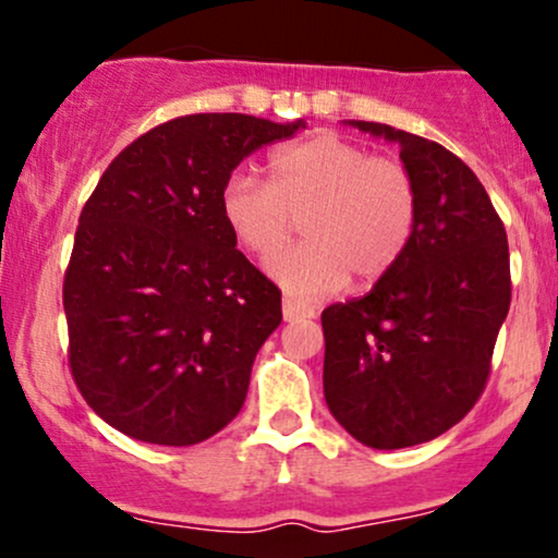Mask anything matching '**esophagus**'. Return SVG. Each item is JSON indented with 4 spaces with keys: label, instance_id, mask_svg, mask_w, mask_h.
I'll return each instance as SVG.
<instances>
[{
    "label": "esophagus",
    "instance_id": "34e87169",
    "mask_svg": "<svg viewBox=\"0 0 558 558\" xmlns=\"http://www.w3.org/2000/svg\"><path fill=\"white\" fill-rule=\"evenodd\" d=\"M312 317H317L315 306L301 304V301L291 299V296L283 299V319H286V323H293V319H312Z\"/></svg>",
    "mask_w": 558,
    "mask_h": 558
}]
</instances>
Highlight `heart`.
Segmentation results:
<instances>
[{"label": "heart", "instance_id": "heart-1", "mask_svg": "<svg viewBox=\"0 0 558 558\" xmlns=\"http://www.w3.org/2000/svg\"><path fill=\"white\" fill-rule=\"evenodd\" d=\"M270 170L272 185L233 172L220 207L233 239L254 257H270L292 218L307 213V241L267 262V275L291 296L323 299L351 272L377 280L401 259L417 222V189L401 162L319 133L275 151Z\"/></svg>", "mask_w": 558, "mask_h": 558}]
</instances>
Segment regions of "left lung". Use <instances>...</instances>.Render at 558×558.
Segmentation results:
<instances>
[{"mask_svg":"<svg viewBox=\"0 0 558 558\" xmlns=\"http://www.w3.org/2000/svg\"><path fill=\"white\" fill-rule=\"evenodd\" d=\"M399 144L417 189L401 259L367 296L323 312L330 414L369 448L438 438L475 407L511 301L509 243L488 191L457 155L414 133L345 120Z\"/></svg>","mask_w":558,"mask_h":558,"instance_id":"left-lung-1","label":"left lung"}]
</instances>
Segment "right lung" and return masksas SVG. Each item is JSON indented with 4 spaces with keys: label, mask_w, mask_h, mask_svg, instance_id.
Returning <instances> with one entry per match:
<instances>
[{
    "label": "right lung",
    "mask_w": 558,
    "mask_h": 558,
    "mask_svg": "<svg viewBox=\"0 0 558 558\" xmlns=\"http://www.w3.org/2000/svg\"><path fill=\"white\" fill-rule=\"evenodd\" d=\"M304 125L185 114L125 146L99 178L62 304L75 386L114 430L194 446L241 412L283 310L278 288L235 248L220 196L243 157Z\"/></svg>",
    "instance_id": "right-lung-1"
}]
</instances>
